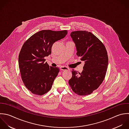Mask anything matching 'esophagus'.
<instances>
[{"instance_id":"34e87169","label":"esophagus","mask_w":129,"mask_h":129,"mask_svg":"<svg viewBox=\"0 0 129 129\" xmlns=\"http://www.w3.org/2000/svg\"><path fill=\"white\" fill-rule=\"evenodd\" d=\"M60 69L61 70H62V71L67 70H69V69L68 68H67V67H65V66H61V67H60Z\"/></svg>"}]
</instances>
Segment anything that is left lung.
I'll return each instance as SVG.
<instances>
[{"instance_id":"obj_1","label":"left lung","mask_w":129,"mask_h":129,"mask_svg":"<svg viewBox=\"0 0 129 129\" xmlns=\"http://www.w3.org/2000/svg\"><path fill=\"white\" fill-rule=\"evenodd\" d=\"M77 50V55L84 61L81 73L72 71L69 84L79 95L90 94L103 82L108 69V56L104 44L93 34L85 30L70 34Z\"/></svg>"}]
</instances>
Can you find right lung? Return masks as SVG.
<instances>
[{"label":"right lung","instance_id":"obj_1","mask_svg":"<svg viewBox=\"0 0 129 129\" xmlns=\"http://www.w3.org/2000/svg\"><path fill=\"white\" fill-rule=\"evenodd\" d=\"M67 32L42 30L23 44L18 56L19 68L25 86L32 93L43 95L51 89L60 69L49 66L45 57L51 54L53 44L64 38Z\"/></svg>","mask_w":129,"mask_h":129}]
</instances>
